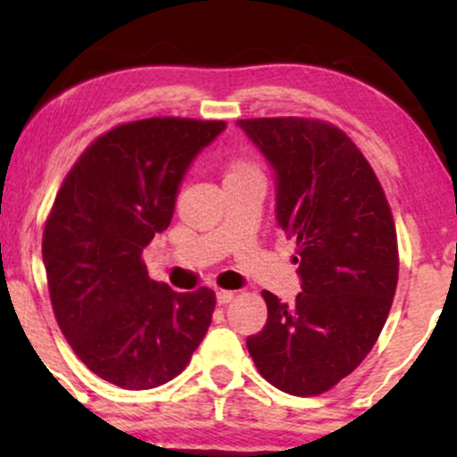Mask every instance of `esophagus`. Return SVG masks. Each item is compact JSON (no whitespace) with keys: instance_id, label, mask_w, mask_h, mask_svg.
<instances>
[{"instance_id":"34e87169","label":"esophagus","mask_w":457,"mask_h":457,"mask_svg":"<svg viewBox=\"0 0 457 457\" xmlns=\"http://www.w3.org/2000/svg\"><path fill=\"white\" fill-rule=\"evenodd\" d=\"M236 296V292L232 290H217V301L219 305H228V303H232Z\"/></svg>"}]
</instances>
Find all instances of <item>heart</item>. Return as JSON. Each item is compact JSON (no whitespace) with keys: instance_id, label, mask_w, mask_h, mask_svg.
Segmentation results:
<instances>
[{"instance_id":"b5f03b06","label":"heart","mask_w":457,"mask_h":457,"mask_svg":"<svg viewBox=\"0 0 457 457\" xmlns=\"http://www.w3.org/2000/svg\"><path fill=\"white\" fill-rule=\"evenodd\" d=\"M246 176H260V170H258V165H255L253 161L240 156V159L232 161V165L228 167L225 180H234V178H246Z\"/></svg>"}]
</instances>
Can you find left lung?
Segmentation results:
<instances>
[{
	"label": "left lung",
	"instance_id": "1",
	"mask_svg": "<svg viewBox=\"0 0 457 457\" xmlns=\"http://www.w3.org/2000/svg\"><path fill=\"white\" fill-rule=\"evenodd\" d=\"M275 170L277 223L296 243L295 305L262 292L269 320L246 337L272 386L320 395L370 354L395 296L397 234L378 178L354 141L312 118L238 120Z\"/></svg>",
	"mask_w": 457,
	"mask_h": 457
}]
</instances>
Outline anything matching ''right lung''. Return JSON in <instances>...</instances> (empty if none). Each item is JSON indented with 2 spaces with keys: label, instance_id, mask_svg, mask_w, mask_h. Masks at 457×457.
Instances as JSON below:
<instances>
[{
  "label": "right lung",
  "instance_id": "right-lung-1",
  "mask_svg": "<svg viewBox=\"0 0 457 457\" xmlns=\"http://www.w3.org/2000/svg\"><path fill=\"white\" fill-rule=\"evenodd\" d=\"M223 120L148 118L94 139L57 191L43 234L51 305L87 370L130 391L176 378L212 322L214 292L150 279L144 253L167 229L191 161Z\"/></svg>",
  "mask_w": 457,
  "mask_h": 457
}]
</instances>
